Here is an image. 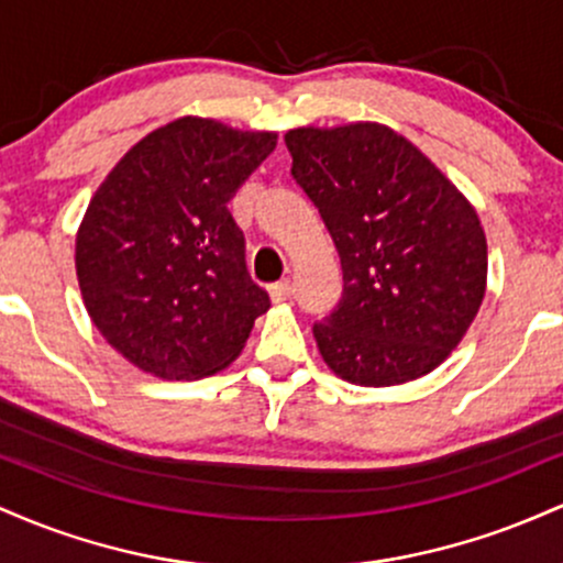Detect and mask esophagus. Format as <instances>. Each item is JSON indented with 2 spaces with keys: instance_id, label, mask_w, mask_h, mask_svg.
<instances>
[{
  "instance_id": "esophagus-1",
  "label": "esophagus",
  "mask_w": 563,
  "mask_h": 563,
  "mask_svg": "<svg viewBox=\"0 0 563 563\" xmlns=\"http://www.w3.org/2000/svg\"><path fill=\"white\" fill-rule=\"evenodd\" d=\"M290 294H294L290 280H277L269 286V296H273V301H286V299H290Z\"/></svg>"
}]
</instances>
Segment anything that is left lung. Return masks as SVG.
Segmentation results:
<instances>
[{
  "label": "left lung",
  "mask_w": 563,
  "mask_h": 563,
  "mask_svg": "<svg viewBox=\"0 0 563 563\" xmlns=\"http://www.w3.org/2000/svg\"><path fill=\"white\" fill-rule=\"evenodd\" d=\"M286 145L344 269L341 301L312 328L322 360L357 386L431 373L484 299L487 241L474 206L384 124L290 129Z\"/></svg>",
  "instance_id": "8db88e82"
}]
</instances>
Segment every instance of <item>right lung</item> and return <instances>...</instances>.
Listing matches in <instances>:
<instances>
[{
  "label": "right lung",
  "instance_id": "add662e5",
  "mask_svg": "<svg viewBox=\"0 0 563 563\" xmlns=\"http://www.w3.org/2000/svg\"><path fill=\"white\" fill-rule=\"evenodd\" d=\"M275 145V132L185 115L142 137L97 187L76 275L97 331L140 371L211 376L269 309L228 203Z\"/></svg>",
  "mask_w": 563,
  "mask_h": 563
}]
</instances>
